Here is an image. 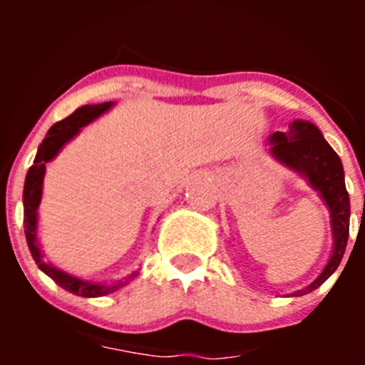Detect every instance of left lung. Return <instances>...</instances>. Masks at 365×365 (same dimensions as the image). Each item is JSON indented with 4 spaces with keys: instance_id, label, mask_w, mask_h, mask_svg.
Here are the masks:
<instances>
[{
    "instance_id": "obj_1",
    "label": "left lung",
    "mask_w": 365,
    "mask_h": 365,
    "mask_svg": "<svg viewBox=\"0 0 365 365\" xmlns=\"http://www.w3.org/2000/svg\"><path fill=\"white\" fill-rule=\"evenodd\" d=\"M272 153L289 168L307 175L311 185L322 193L331 210L333 222L334 250L327 267L314 283L296 292L294 296H303L314 291L325 279L338 269L344 252H346L347 237H349V195L344 182V168L336 151L329 146L322 137L320 130L311 122L294 120L287 133L276 131L270 137Z\"/></svg>"
}]
</instances>
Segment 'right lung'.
<instances>
[{
	"label": "right lung",
	"mask_w": 365,
	"mask_h": 365,
	"mask_svg": "<svg viewBox=\"0 0 365 365\" xmlns=\"http://www.w3.org/2000/svg\"><path fill=\"white\" fill-rule=\"evenodd\" d=\"M111 108V102H106V104H95V106H82L80 109L69 115L63 120L56 122V124L47 131L43 143L40 144L36 153V159L34 164L29 168L27 179H25V188H24V225H25V237H27L29 250H31L32 257L38 263L41 270H43L47 276L54 279L60 287H63L66 291L73 292V294L83 296V298H96V296H104L109 292L118 291L120 287L125 285V282H117L113 285H100V283H89L83 282V279L74 278L69 274L62 272V270L49 267L47 263L41 261V252H40V243L36 240V208L40 205L41 197V182H43V173H45V164L53 159L58 151L62 150L63 144L67 140L78 133L80 128H83L86 124H89L91 120H95L98 115L106 111V109ZM133 278V276H131Z\"/></svg>",
	"instance_id": "right-lung-1"
}]
</instances>
